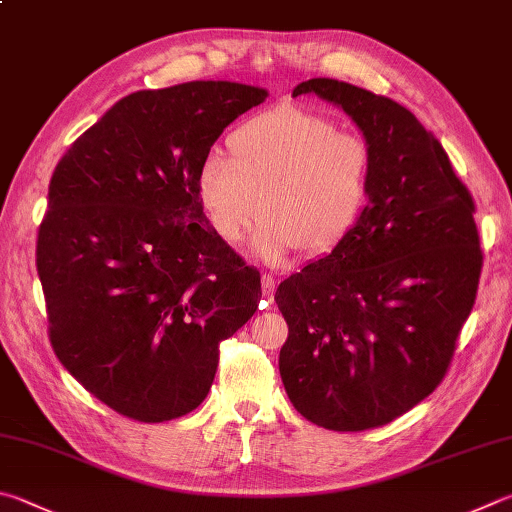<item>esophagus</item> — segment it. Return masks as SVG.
Returning <instances> with one entry per match:
<instances>
[{"instance_id":"34e87169","label":"esophagus","mask_w":512,"mask_h":512,"mask_svg":"<svg viewBox=\"0 0 512 512\" xmlns=\"http://www.w3.org/2000/svg\"><path fill=\"white\" fill-rule=\"evenodd\" d=\"M275 288H277V282L273 280V277L271 275H262V295H264V300L273 302Z\"/></svg>"}]
</instances>
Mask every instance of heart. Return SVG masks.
I'll return each mask as SVG.
<instances>
[{"mask_svg":"<svg viewBox=\"0 0 512 512\" xmlns=\"http://www.w3.org/2000/svg\"><path fill=\"white\" fill-rule=\"evenodd\" d=\"M230 159L212 152L197 172V197L212 230L228 244L262 224L253 255L282 266L297 248L320 257L336 250L365 215L374 152L358 134L338 132L329 118L277 105L228 136Z\"/></svg>","mask_w":512,"mask_h":512,"instance_id":"heart-1","label":"heart"}]
</instances>
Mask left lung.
Wrapping results in <instances>:
<instances>
[{"mask_svg":"<svg viewBox=\"0 0 512 512\" xmlns=\"http://www.w3.org/2000/svg\"><path fill=\"white\" fill-rule=\"evenodd\" d=\"M302 94L356 123L374 179L351 235L277 288L280 376L311 423L360 432L412 410L448 371L481 275L475 203L410 109L331 78L300 82Z\"/></svg>","mask_w":512,"mask_h":512,"instance_id":"1","label":"left lung"}]
</instances>
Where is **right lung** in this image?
I'll return each mask as SVG.
<instances>
[{"instance_id": "obj_1", "label": "right lung", "mask_w": 512, "mask_h": 512, "mask_svg": "<svg viewBox=\"0 0 512 512\" xmlns=\"http://www.w3.org/2000/svg\"><path fill=\"white\" fill-rule=\"evenodd\" d=\"M266 96L228 80L136 91L55 165L37 235L51 347L89 394L134 421L199 407L219 342L257 311L259 273L215 235L197 172Z\"/></svg>"}]
</instances>
